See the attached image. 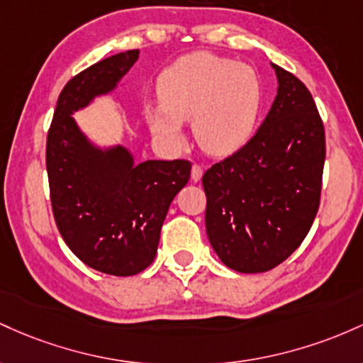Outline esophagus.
I'll list each match as a JSON object with an SVG mask.
<instances>
[{"instance_id": "obj_1", "label": "esophagus", "mask_w": 363, "mask_h": 363, "mask_svg": "<svg viewBox=\"0 0 363 363\" xmlns=\"http://www.w3.org/2000/svg\"><path fill=\"white\" fill-rule=\"evenodd\" d=\"M202 168L199 164H194L192 166V180L197 183V182H201V178H202Z\"/></svg>"}]
</instances>
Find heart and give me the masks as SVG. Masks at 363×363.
<instances>
[{
  "label": "heart",
  "instance_id": "obj_1",
  "mask_svg": "<svg viewBox=\"0 0 363 363\" xmlns=\"http://www.w3.org/2000/svg\"><path fill=\"white\" fill-rule=\"evenodd\" d=\"M160 99L161 104L145 108V116L162 144L185 147L182 123L192 121L195 140L207 154L228 156L252 137L262 84L250 65L197 51L162 72Z\"/></svg>",
  "mask_w": 363,
  "mask_h": 363
}]
</instances>
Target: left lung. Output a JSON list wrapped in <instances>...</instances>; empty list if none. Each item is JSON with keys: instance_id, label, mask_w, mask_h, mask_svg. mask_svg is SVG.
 I'll use <instances>...</instances> for the list:
<instances>
[{"instance_id": "8db88e82", "label": "left lung", "mask_w": 363, "mask_h": 363, "mask_svg": "<svg viewBox=\"0 0 363 363\" xmlns=\"http://www.w3.org/2000/svg\"><path fill=\"white\" fill-rule=\"evenodd\" d=\"M278 94L254 137L203 173L206 231L221 262L266 272L311 230L320 202L324 125L302 80L272 63Z\"/></svg>"}]
</instances>
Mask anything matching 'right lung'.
Returning a JSON list of instances; mask_svg holds the SVG:
<instances>
[{
    "mask_svg": "<svg viewBox=\"0 0 363 363\" xmlns=\"http://www.w3.org/2000/svg\"><path fill=\"white\" fill-rule=\"evenodd\" d=\"M138 60L118 52L80 72L63 87L46 142L52 214L65 243L84 264L133 276L156 257L162 221L189 183V161H133L123 145L97 147L73 113L116 89Z\"/></svg>",
    "mask_w": 363,
    "mask_h": 363,
    "instance_id": "obj_1",
    "label": "right lung"
}]
</instances>
